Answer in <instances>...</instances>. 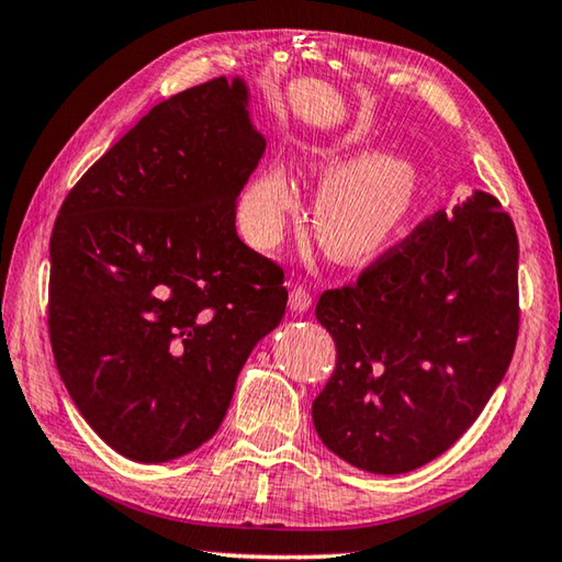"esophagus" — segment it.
<instances>
[{
    "label": "esophagus",
    "instance_id": "1",
    "mask_svg": "<svg viewBox=\"0 0 562 562\" xmlns=\"http://www.w3.org/2000/svg\"><path fill=\"white\" fill-rule=\"evenodd\" d=\"M312 307V294L304 290V288H292L290 292V310L294 315H302V312H307Z\"/></svg>",
    "mask_w": 562,
    "mask_h": 562
}]
</instances>
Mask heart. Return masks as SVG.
Instances as JSON below:
<instances>
[{"instance_id":"1","label":"heart","mask_w":562,"mask_h":562,"mask_svg":"<svg viewBox=\"0 0 562 562\" xmlns=\"http://www.w3.org/2000/svg\"><path fill=\"white\" fill-rule=\"evenodd\" d=\"M310 173L325 180L315 201L317 240L331 260L359 265L376 258L402 231L416 203L418 170L396 154H372L367 146H315L304 156ZM297 190L280 166L265 168L240 198L247 240L272 247L282 237Z\"/></svg>"}]
</instances>
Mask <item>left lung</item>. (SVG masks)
I'll use <instances>...</instances> for the list:
<instances>
[{
  "label": "left lung",
  "instance_id": "1",
  "mask_svg": "<svg viewBox=\"0 0 562 562\" xmlns=\"http://www.w3.org/2000/svg\"><path fill=\"white\" fill-rule=\"evenodd\" d=\"M317 319L337 369L312 404L322 443L396 475L461 439L506 376L518 337V237L491 193L439 211L359 274Z\"/></svg>",
  "mask_w": 562,
  "mask_h": 562
}]
</instances>
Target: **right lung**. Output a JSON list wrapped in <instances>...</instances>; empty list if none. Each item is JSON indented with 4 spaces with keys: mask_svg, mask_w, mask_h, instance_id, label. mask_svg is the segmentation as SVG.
<instances>
[{
    "mask_svg": "<svg viewBox=\"0 0 562 562\" xmlns=\"http://www.w3.org/2000/svg\"><path fill=\"white\" fill-rule=\"evenodd\" d=\"M262 150L245 79L221 76L150 109L56 217V369L131 461L166 463L213 439L243 364L288 307L282 270L235 231Z\"/></svg>",
    "mask_w": 562,
    "mask_h": 562,
    "instance_id": "1",
    "label": "right lung"
}]
</instances>
